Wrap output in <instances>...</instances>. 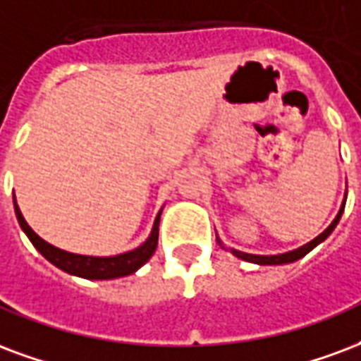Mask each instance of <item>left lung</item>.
Returning a JSON list of instances; mask_svg holds the SVG:
<instances>
[{
    "mask_svg": "<svg viewBox=\"0 0 361 361\" xmlns=\"http://www.w3.org/2000/svg\"><path fill=\"white\" fill-rule=\"evenodd\" d=\"M346 202V201H344ZM344 202L343 207H341V210H338L337 218L333 220V224H331L329 228L325 229L323 233H319L314 239V241L306 243L304 247L296 248V250H290V252H285V255H274V256H260V255H247V252H241V250H235V248H229L231 252H233L237 258H241V260H247V262H255V264H262V266H274V264H289V262H295V260H298V258H302V256H306L312 250L314 247H317L319 243L325 241L327 237L331 235V231L335 229V226L338 224V220H341V216H343V210H344Z\"/></svg>",
    "mask_w": 361,
    "mask_h": 361,
    "instance_id": "left-lung-1",
    "label": "left lung"
}]
</instances>
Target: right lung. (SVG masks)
<instances>
[{
  "instance_id": "1",
  "label": "right lung",
  "mask_w": 361,
  "mask_h": 361,
  "mask_svg": "<svg viewBox=\"0 0 361 361\" xmlns=\"http://www.w3.org/2000/svg\"><path fill=\"white\" fill-rule=\"evenodd\" d=\"M15 214H17V220L20 224L23 231L28 235L32 245L38 248L44 258H47L53 266H57V268H61L66 274L85 277V279H114V277L130 276V274H133L135 269H140L154 255L157 245H159L160 214L154 220L153 231L149 235V239L140 248L124 252V255L109 256V258H95V256H82L65 252V250H61V248L45 243L42 237H38V235L32 231L30 226L26 224V220L20 214L17 202H15Z\"/></svg>"
}]
</instances>
